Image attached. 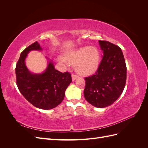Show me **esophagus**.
Here are the masks:
<instances>
[{"mask_svg":"<svg viewBox=\"0 0 148 148\" xmlns=\"http://www.w3.org/2000/svg\"><path fill=\"white\" fill-rule=\"evenodd\" d=\"M77 78H78L77 75H74V74H72V75H71V78H72V81H75V80L77 79Z\"/></svg>","mask_w":148,"mask_h":148,"instance_id":"esophagus-1","label":"esophagus"}]
</instances>
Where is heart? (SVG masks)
I'll return each instance as SVG.
<instances>
[{
  "label": "heart",
  "instance_id": "obj_1",
  "mask_svg": "<svg viewBox=\"0 0 148 148\" xmlns=\"http://www.w3.org/2000/svg\"><path fill=\"white\" fill-rule=\"evenodd\" d=\"M66 60L73 66L80 75H91L96 72L100 64V52L95 46H83L66 53ZM60 63L68 65L62 57L59 58Z\"/></svg>",
  "mask_w": 148,
  "mask_h": 148
}]
</instances>
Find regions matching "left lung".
<instances>
[{
  "label": "left lung",
  "mask_w": 148,
  "mask_h": 148,
  "mask_svg": "<svg viewBox=\"0 0 148 148\" xmlns=\"http://www.w3.org/2000/svg\"><path fill=\"white\" fill-rule=\"evenodd\" d=\"M103 52L95 75L86 77L84 96L98 108L109 106L122 95L127 79V66L121 49L106 41H99Z\"/></svg>",
  "instance_id": "obj_1"
}]
</instances>
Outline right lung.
Wrapping results in <instances>:
<instances>
[{
  "mask_svg": "<svg viewBox=\"0 0 148 148\" xmlns=\"http://www.w3.org/2000/svg\"><path fill=\"white\" fill-rule=\"evenodd\" d=\"M32 51H41L42 49L35 42L21 53L15 69L18 88L34 106L44 110L53 109L64 100L66 89L71 82V75L57 70L53 62L47 57L46 70L41 73H32L25 64L28 53Z\"/></svg>",
  "mask_w": 148,
  "mask_h": 148,
  "instance_id": "right-lung-1",
  "label": "right lung"
}]
</instances>
